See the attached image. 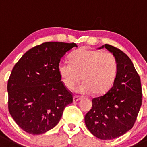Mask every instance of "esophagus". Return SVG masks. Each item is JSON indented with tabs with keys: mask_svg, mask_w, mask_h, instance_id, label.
Listing matches in <instances>:
<instances>
[{
	"mask_svg": "<svg viewBox=\"0 0 147 147\" xmlns=\"http://www.w3.org/2000/svg\"><path fill=\"white\" fill-rule=\"evenodd\" d=\"M80 99H81V98H80L79 96H75L73 97L74 102H76V101H80Z\"/></svg>",
	"mask_w": 147,
	"mask_h": 147,
	"instance_id": "esophagus-1",
	"label": "esophagus"
}]
</instances>
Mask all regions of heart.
Segmentation results:
<instances>
[{"mask_svg":"<svg viewBox=\"0 0 147 147\" xmlns=\"http://www.w3.org/2000/svg\"><path fill=\"white\" fill-rule=\"evenodd\" d=\"M58 70L67 88L73 89L83 77L84 82L76 88L77 92L90 94L95 91L96 94H102L115 82L117 61L111 52L81 48L71 53L69 61L60 63Z\"/></svg>","mask_w":147,"mask_h":147,"instance_id":"b5f03b06","label":"heart"}]
</instances>
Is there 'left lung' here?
Here are the masks:
<instances>
[{"label": "left lung", "instance_id": "8db88e82", "mask_svg": "<svg viewBox=\"0 0 147 147\" xmlns=\"http://www.w3.org/2000/svg\"><path fill=\"white\" fill-rule=\"evenodd\" d=\"M117 61L113 86L105 95L92 99V108L85 116L91 134L103 140L123 136L135 123L142 103L141 79L131 59L117 48L105 44Z\"/></svg>", "mask_w": 147, "mask_h": 147}]
</instances>
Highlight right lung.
<instances>
[{
	"label": "right lung",
	"instance_id": "1",
	"mask_svg": "<svg viewBox=\"0 0 147 147\" xmlns=\"http://www.w3.org/2000/svg\"><path fill=\"white\" fill-rule=\"evenodd\" d=\"M73 47H78L74 42H43L26 52L13 67L7 85L9 111L25 132L38 135L52 129L72 103L58 67Z\"/></svg>",
	"mask_w": 147,
	"mask_h": 147
}]
</instances>
